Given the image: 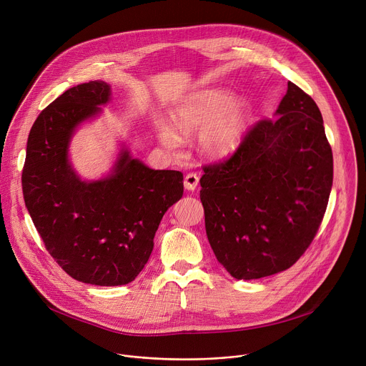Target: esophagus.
Here are the masks:
<instances>
[{"label": "esophagus", "mask_w": 366, "mask_h": 366, "mask_svg": "<svg viewBox=\"0 0 366 366\" xmlns=\"http://www.w3.org/2000/svg\"><path fill=\"white\" fill-rule=\"evenodd\" d=\"M198 182H199L198 175H197V174H194V172H189V174H187V177H185L184 185H185V188H187V189L194 191V189L198 187Z\"/></svg>", "instance_id": "34e87169"}]
</instances>
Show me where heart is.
I'll return each instance as SVG.
<instances>
[{"label": "heart", "instance_id": "b5f03b06", "mask_svg": "<svg viewBox=\"0 0 366 366\" xmlns=\"http://www.w3.org/2000/svg\"><path fill=\"white\" fill-rule=\"evenodd\" d=\"M250 114V104L242 97H232L222 88H205L185 97L172 110V123L182 136L208 124L198 137V149L212 159L229 156L239 146ZM178 132V133H179ZM177 133V134H178ZM174 129L159 127V139L169 152H179L182 139Z\"/></svg>", "mask_w": 366, "mask_h": 366}]
</instances>
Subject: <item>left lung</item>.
<instances>
[{
	"label": "left lung",
	"instance_id": "obj_1",
	"mask_svg": "<svg viewBox=\"0 0 366 366\" xmlns=\"http://www.w3.org/2000/svg\"><path fill=\"white\" fill-rule=\"evenodd\" d=\"M275 114L252 126L230 158L202 167L207 237L236 280L291 268L329 202L333 154L317 104L288 82Z\"/></svg>",
	"mask_w": 366,
	"mask_h": 366
}]
</instances>
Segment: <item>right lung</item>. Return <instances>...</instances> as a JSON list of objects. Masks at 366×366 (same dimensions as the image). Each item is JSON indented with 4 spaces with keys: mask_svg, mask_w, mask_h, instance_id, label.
Masks as SVG:
<instances>
[{
    "mask_svg": "<svg viewBox=\"0 0 366 366\" xmlns=\"http://www.w3.org/2000/svg\"><path fill=\"white\" fill-rule=\"evenodd\" d=\"M109 98L106 82L89 81L49 104L30 130L21 174L26 207L50 256L74 280L101 287L139 275L164 214L184 192L182 172L150 169L127 150L110 177H76L69 140Z\"/></svg>",
    "mask_w": 366,
    "mask_h": 366,
    "instance_id": "add662e5",
    "label": "right lung"
}]
</instances>
